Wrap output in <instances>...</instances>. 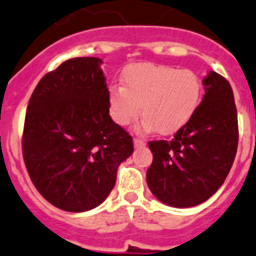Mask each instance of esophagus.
I'll return each mask as SVG.
<instances>
[{"label":"esophagus","mask_w":256,"mask_h":256,"mask_svg":"<svg viewBox=\"0 0 256 256\" xmlns=\"http://www.w3.org/2000/svg\"><path fill=\"white\" fill-rule=\"evenodd\" d=\"M133 144H134V148H136V149L145 148V145H146L145 140H141V138H134L133 140Z\"/></svg>","instance_id":"34e87169"}]
</instances>
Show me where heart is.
Returning <instances> with one entry per match:
<instances>
[{"instance_id":"1","label":"heart","mask_w":256,"mask_h":256,"mask_svg":"<svg viewBox=\"0 0 256 256\" xmlns=\"http://www.w3.org/2000/svg\"><path fill=\"white\" fill-rule=\"evenodd\" d=\"M202 97V82L192 70L154 63L130 66L123 74V88L112 86L110 114L122 126L138 118L144 130L172 134L189 123Z\"/></svg>"}]
</instances>
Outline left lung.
<instances>
[{
  "mask_svg": "<svg viewBox=\"0 0 256 256\" xmlns=\"http://www.w3.org/2000/svg\"><path fill=\"white\" fill-rule=\"evenodd\" d=\"M204 96L172 141H150L149 189L168 206L193 207L226 181L238 145L237 108L230 84L214 71L203 78Z\"/></svg>",
  "mask_w": 256,
  "mask_h": 256,
  "instance_id": "obj_1",
  "label": "left lung"
}]
</instances>
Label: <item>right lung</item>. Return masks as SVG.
Masks as SVG:
<instances>
[{"mask_svg": "<svg viewBox=\"0 0 256 256\" xmlns=\"http://www.w3.org/2000/svg\"><path fill=\"white\" fill-rule=\"evenodd\" d=\"M102 60H66L41 78L28 102L23 158L41 196L68 212L100 206L118 167L133 152L132 136L114 123Z\"/></svg>", "mask_w": 256, "mask_h": 256, "instance_id": "right-lung-1", "label": "right lung"}]
</instances>
